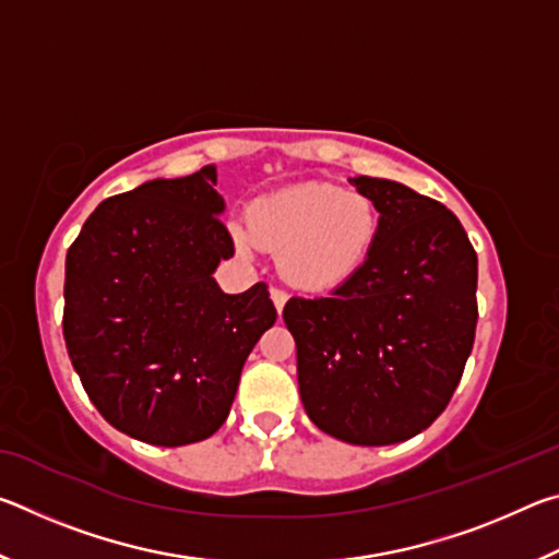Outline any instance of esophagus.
<instances>
[{"mask_svg":"<svg viewBox=\"0 0 559 559\" xmlns=\"http://www.w3.org/2000/svg\"><path fill=\"white\" fill-rule=\"evenodd\" d=\"M271 300H273V306H276L278 316H281V313H283V308H286V300H288L286 290H281V288H271Z\"/></svg>","mask_w":559,"mask_h":559,"instance_id":"1","label":"esophagus"}]
</instances>
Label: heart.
Wrapping results in <instances>:
<instances>
[{
	"label": "heart",
	"mask_w": 559,
	"mask_h": 559,
	"mask_svg": "<svg viewBox=\"0 0 559 559\" xmlns=\"http://www.w3.org/2000/svg\"><path fill=\"white\" fill-rule=\"evenodd\" d=\"M239 253L278 251L288 286L323 293L345 286L370 261L380 239V212L370 197L333 185H296L263 194L249 224H231Z\"/></svg>",
	"instance_id": "heart-1"
}]
</instances>
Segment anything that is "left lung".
I'll list each match as a JSON object with an SVG mask.
<instances>
[{"label": "left lung", "instance_id": "left-lung-1", "mask_svg": "<svg viewBox=\"0 0 559 559\" xmlns=\"http://www.w3.org/2000/svg\"><path fill=\"white\" fill-rule=\"evenodd\" d=\"M380 212L355 278L290 298L300 400L320 431L357 447L421 433L447 409L476 335L478 259L456 214L402 182L349 177Z\"/></svg>", "mask_w": 559, "mask_h": 559}]
</instances>
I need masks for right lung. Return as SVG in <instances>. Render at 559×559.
Segmentation results:
<instances>
[{"label":"right lung","instance_id":"right-lung-1","mask_svg":"<svg viewBox=\"0 0 559 559\" xmlns=\"http://www.w3.org/2000/svg\"><path fill=\"white\" fill-rule=\"evenodd\" d=\"M216 167L150 182L96 206L66 253L63 337L110 427L153 447L210 439L243 362L276 323L266 283L224 293L234 257Z\"/></svg>","mask_w":559,"mask_h":559}]
</instances>
